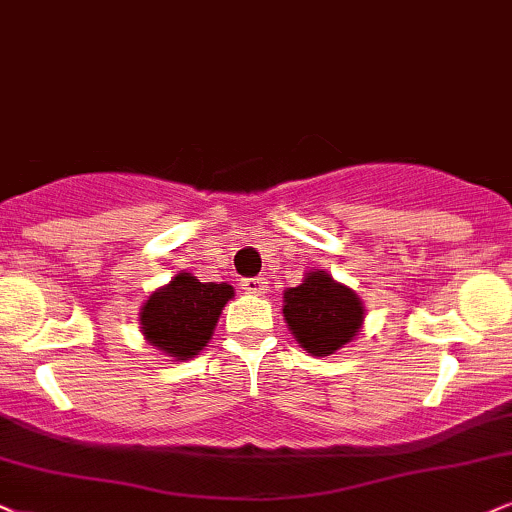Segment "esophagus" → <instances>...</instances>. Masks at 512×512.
Returning a JSON list of instances; mask_svg holds the SVG:
<instances>
[{"instance_id": "34e87169", "label": "esophagus", "mask_w": 512, "mask_h": 512, "mask_svg": "<svg viewBox=\"0 0 512 512\" xmlns=\"http://www.w3.org/2000/svg\"><path fill=\"white\" fill-rule=\"evenodd\" d=\"M243 288L252 295H262L264 290H267V281H264V278H245Z\"/></svg>"}]
</instances>
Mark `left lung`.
<instances>
[{
  "mask_svg": "<svg viewBox=\"0 0 512 512\" xmlns=\"http://www.w3.org/2000/svg\"><path fill=\"white\" fill-rule=\"evenodd\" d=\"M283 316L297 342L314 357H328L359 333L361 300L326 271H312L297 288L283 293Z\"/></svg>",
  "mask_w": 512,
  "mask_h": 512,
  "instance_id": "obj_1",
  "label": "left lung"
}]
</instances>
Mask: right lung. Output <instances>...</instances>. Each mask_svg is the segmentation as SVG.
I'll list each match as a JSON object with an SVG mask.
<instances>
[{
    "mask_svg": "<svg viewBox=\"0 0 512 512\" xmlns=\"http://www.w3.org/2000/svg\"><path fill=\"white\" fill-rule=\"evenodd\" d=\"M234 297L226 283H200L181 271L165 288L155 290L141 309V328L153 347L167 357L191 359L208 345L224 304Z\"/></svg>",
    "mask_w": 512,
    "mask_h": 512,
    "instance_id": "1",
    "label": "right lung"
}]
</instances>
